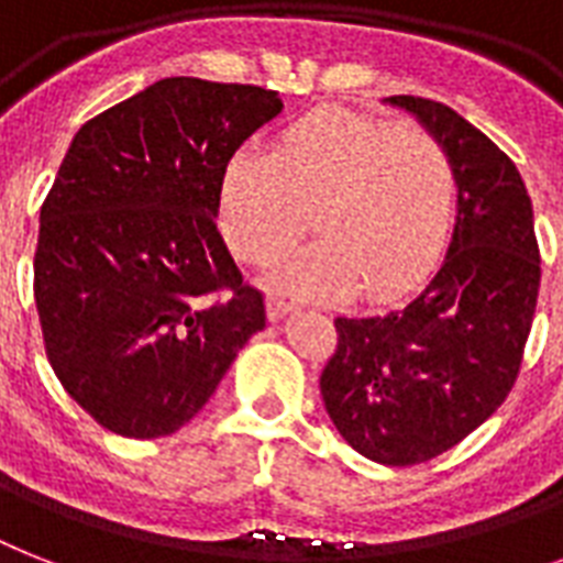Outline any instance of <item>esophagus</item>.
I'll use <instances>...</instances> for the list:
<instances>
[{
  "mask_svg": "<svg viewBox=\"0 0 563 563\" xmlns=\"http://www.w3.org/2000/svg\"><path fill=\"white\" fill-rule=\"evenodd\" d=\"M265 303H268V318H272V321H277V318H283L286 316V312H291V300H286V298H280V295H268V300H265Z\"/></svg>",
  "mask_w": 563,
  "mask_h": 563,
  "instance_id": "34e87169",
  "label": "esophagus"
}]
</instances>
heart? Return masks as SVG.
Segmentation results:
<instances>
[{
	"label": "heart",
	"mask_w": 563,
	"mask_h": 563,
	"mask_svg": "<svg viewBox=\"0 0 563 563\" xmlns=\"http://www.w3.org/2000/svg\"><path fill=\"white\" fill-rule=\"evenodd\" d=\"M453 203V161L435 136L339 108L291 122L268 157L236 154L219 192L228 245L254 265L289 254L312 212L318 242L277 274L307 298L411 286L444 245Z\"/></svg>",
	"instance_id": "1"
}]
</instances>
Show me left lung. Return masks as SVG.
<instances>
[{"label": "left lung", "mask_w": 563, "mask_h": 563, "mask_svg": "<svg viewBox=\"0 0 563 563\" xmlns=\"http://www.w3.org/2000/svg\"><path fill=\"white\" fill-rule=\"evenodd\" d=\"M450 152L459 212L446 256L400 307L335 318L321 371L339 435L371 462L435 459L482 427L511 391L532 330L541 251L520 172L441 101L391 96Z\"/></svg>", "instance_id": "obj_1"}]
</instances>
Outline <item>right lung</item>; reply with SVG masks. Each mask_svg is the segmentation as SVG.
I'll return each instance as SVG.
<instances>
[{"mask_svg":"<svg viewBox=\"0 0 563 563\" xmlns=\"http://www.w3.org/2000/svg\"><path fill=\"white\" fill-rule=\"evenodd\" d=\"M280 110L274 90L180 75L73 136L40 207L34 300L52 371L110 432L172 435L265 327L216 216L230 157Z\"/></svg>","mask_w":563,"mask_h":563,"instance_id":"obj_1","label":"right lung"}]
</instances>
